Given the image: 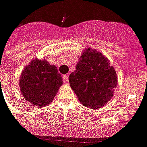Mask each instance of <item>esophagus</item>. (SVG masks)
I'll return each instance as SVG.
<instances>
[{
  "mask_svg": "<svg viewBox=\"0 0 147 147\" xmlns=\"http://www.w3.org/2000/svg\"><path fill=\"white\" fill-rule=\"evenodd\" d=\"M63 83H64V84H67V83H68V81H69V79H68V75L67 74L63 75Z\"/></svg>",
  "mask_w": 147,
  "mask_h": 147,
  "instance_id": "obj_1",
  "label": "esophagus"
}]
</instances>
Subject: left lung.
Segmentation results:
<instances>
[{
	"label": "left lung",
	"mask_w": 147,
	"mask_h": 147,
	"mask_svg": "<svg viewBox=\"0 0 147 147\" xmlns=\"http://www.w3.org/2000/svg\"><path fill=\"white\" fill-rule=\"evenodd\" d=\"M69 81L83 105L98 109L113 96L117 76L107 58L96 50L88 48L81 54Z\"/></svg>",
	"instance_id": "8db88e82"
}]
</instances>
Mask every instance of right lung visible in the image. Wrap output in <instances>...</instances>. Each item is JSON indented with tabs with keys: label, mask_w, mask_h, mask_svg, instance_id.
Returning a JSON list of instances; mask_svg holds the SVG:
<instances>
[{
	"label": "right lung",
	"mask_w": 147,
	"mask_h": 147,
	"mask_svg": "<svg viewBox=\"0 0 147 147\" xmlns=\"http://www.w3.org/2000/svg\"><path fill=\"white\" fill-rule=\"evenodd\" d=\"M62 80L55 66L45 60L35 59L21 73L20 91L27 101L41 107L53 100L63 84Z\"/></svg>",
	"instance_id": "right-lung-1"
}]
</instances>
